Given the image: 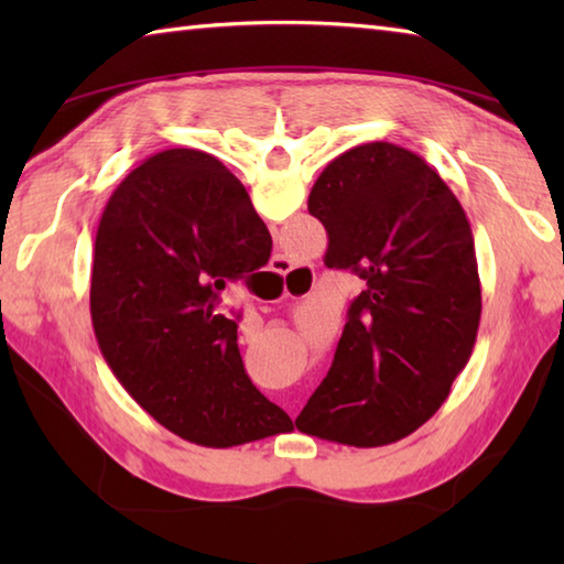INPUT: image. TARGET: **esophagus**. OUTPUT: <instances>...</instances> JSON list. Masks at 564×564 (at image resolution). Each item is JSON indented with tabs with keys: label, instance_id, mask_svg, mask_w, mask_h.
<instances>
[{
	"label": "esophagus",
	"instance_id": "obj_1",
	"mask_svg": "<svg viewBox=\"0 0 564 564\" xmlns=\"http://www.w3.org/2000/svg\"><path fill=\"white\" fill-rule=\"evenodd\" d=\"M271 269H273L275 273H281V275H285V273H291V271H299V269H295V265H291V261H289V259H285V256H275Z\"/></svg>",
	"mask_w": 564,
	"mask_h": 564
}]
</instances>
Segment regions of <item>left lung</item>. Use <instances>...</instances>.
<instances>
[{
  "label": "left lung",
  "instance_id": "obj_1",
  "mask_svg": "<svg viewBox=\"0 0 564 564\" xmlns=\"http://www.w3.org/2000/svg\"><path fill=\"white\" fill-rule=\"evenodd\" d=\"M308 212L328 231V269L356 271L366 289L295 427L356 447L395 443L437 413L475 348L470 221L427 161L388 141L333 159Z\"/></svg>",
  "mask_w": 564,
  "mask_h": 564
}]
</instances>
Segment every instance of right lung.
Masks as SVG:
<instances>
[{
	"mask_svg": "<svg viewBox=\"0 0 564 564\" xmlns=\"http://www.w3.org/2000/svg\"><path fill=\"white\" fill-rule=\"evenodd\" d=\"M271 234L231 171L196 149L149 156L113 191L94 238L91 326L119 383L166 431L204 447L291 425L238 352L226 283L269 263Z\"/></svg>",
	"mask_w": 564,
	"mask_h": 564,
	"instance_id": "1",
	"label": "right lung"
}]
</instances>
